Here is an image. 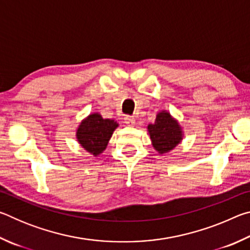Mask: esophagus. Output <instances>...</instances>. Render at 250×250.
<instances>
[{
    "instance_id": "34e87169",
    "label": "esophagus",
    "mask_w": 250,
    "mask_h": 250,
    "mask_svg": "<svg viewBox=\"0 0 250 250\" xmlns=\"http://www.w3.org/2000/svg\"><path fill=\"white\" fill-rule=\"evenodd\" d=\"M125 125H134L135 119L131 116H126V117H125Z\"/></svg>"
}]
</instances>
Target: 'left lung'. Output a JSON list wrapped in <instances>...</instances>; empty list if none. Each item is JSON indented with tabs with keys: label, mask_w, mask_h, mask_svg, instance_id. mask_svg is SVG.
Returning a JSON list of instances; mask_svg holds the SVG:
<instances>
[{
	"label": "left lung",
	"mask_w": 250,
	"mask_h": 250,
	"mask_svg": "<svg viewBox=\"0 0 250 250\" xmlns=\"http://www.w3.org/2000/svg\"><path fill=\"white\" fill-rule=\"evenodd\" d=\"M152 146L160 154L167 153L183 140V130L170 112L162 110L156 115L154 124L147 125Z\"/></svg>",
	"instance_id": "left-lung-1"
}]
</instances>
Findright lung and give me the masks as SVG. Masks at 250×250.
Instances as JSON below:
<instances>
[{
  "mask_svg": "<svg viewBox=\"0 0 250 250\" xmlns=\"http://www.w3.org/2000/svg\"><path fill=\"white\" fill-rule=\"evenodd\" d=\"M118 125L113 119H104L98 112L91 113L80 122L76 130V138L82 147L97 156L105 150Z\"/></svg>",
  "mask_w": 250,
  "mask_h": 250,
  "instance_id": "add662e5",
  "label": "right lung"
}]
</instances>
